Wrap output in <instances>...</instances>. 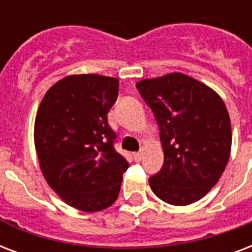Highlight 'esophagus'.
Returning <instances> with one entry per match:
<instances>
[{
  "mask_svg": "<svg viewBox=\"0 0 252 252\" xmlns=\"http://www.w3.org/2000/svg\"><path fill=\"white\" fill-rule=\"evenodd\" d=\"M133 158L136 162H140L141 158H143V155H141V152H134L133 153Z\"/></svg>",
  "mask_w": 252,
  "mask_h": 252,
  "instance_id": "34e87169",
  "label": "esophagus"
}]
</instances>
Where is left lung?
Returning a JSON list of instances; mask_svg holds the SVG:
<instances>
[{"label":"left lung","instance_id":"8db88e82","mask_svg":"<svg viewBox=\"0 0 252 252\" xmlns=\"http://www.w3.org/2000/svg\"><path fill=\"white\" fill-rule=\"evenodd\" d=\"M156 118L164 165L149 178L164 202L185 206L201 199L222 176L231 151V126L216 91L173 72L136 84Z\"/></svg>","mask_w":252,"mask_h":252}]
</instances>
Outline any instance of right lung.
<instances>
[{"label": "right lung", "instance_id": "obj_1", "mask_svg": "<svg viewBox=\"0 0 252 252\" xmlns=\"http://www.w3.org/2000/svg\"><path fill=\"white\" fill-rule=\"evenodd\" d=\"M119 80L96 74L70 75L46 92L38 108L34 141L50 188L70 206L100 211L118 198L129 164L116 152L107 115Z\"/></svg>", "mask_w": 252, "mask_h": 252}]
</instances>
